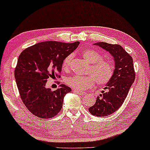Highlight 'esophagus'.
I'll use <instances>...</instances> for the list:
<instances>
[{
	"label": "esophagus",
	"mask_w": 150,
	"mask_h": 150,
	"mask_svg": "<svg viewBox=\"0 0 150 150\" xmlns=\"http://www.w3.org/2000/svg\"><path fill=\"white\" fill-rule=\"evenodd\" d=\"M74 92H75L76 93H77L78 94L81 95V96H85V95L86 94V93L83 92H79V91H76V90H74Z\"/></svg>",
	"instance_id": "1"
}]
</instances>
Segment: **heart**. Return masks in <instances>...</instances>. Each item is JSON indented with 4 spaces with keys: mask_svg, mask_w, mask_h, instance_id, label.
I'll use <instances>...</instances> for the list:
<instances>
[{
    "mask_svg": "<svg viewBox=\"0 0 150 150\" xmlns=\"http://www.w3.org/2000/svg\"><path fill=\"white\" fill-rule=\"evenodd\" d=\"M83 57L85 61L91 63L87 72L90 75L68 77L65 79L66 84L76 90L83 91L92 87L95 81L98 85H105L110 81L114 74V66L110 62L103 60L100 54L90 49L83 52ZM71 58V55H69L65 58L63 63L64 70L69 69Z\"/></svg>",
    "mask_w": 150,
    "mask_h": 150,
    "instance_id": "obj_1",
    "label": "heart"
}]
</instances>
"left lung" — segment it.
<instances>
[{"label": "left lung", "mask_w": 150, "mask_h": 150, "mask_svg": "<svg viewBox=\"0 0 150 150\" xmlns=\"http://www.w3.org/2000/svg\"><path fill=\"white\" fill-rule=\"evenodd\" d=\"M94 45L109 52L114 58L113 76L107 83L105 90L97 96L95 104L89 108V112L93 116H107L120 108L134 82L133 59L119 45L103 42H96Z\"/></svg>", "instance_id": "obj_1"}]
</instances>
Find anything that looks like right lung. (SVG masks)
I'll return each instance as SVG.
<instances>
[{
	"instance_id": "1",
	"label": "right lung",
	"mask_w": 150,
	"mask_h": 150,
	"mask_svg": "<svg viewBox=\"0 0 150 150\" xmlns=\"http://www.w3.org/2000/svg\"><path fill=\"white\" fill-rule=\"evenodd\" d=\"M79 43L45 41L21 52L14 71L15 80L23 103L34 115L46 119L61 111L64 96L71 88L61 84L52 91L46 83L50 76L61 72L63 61Z\"/></svg>"
}]
</instances>
